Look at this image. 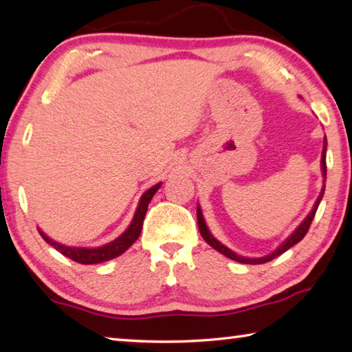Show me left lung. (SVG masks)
I'll return each mask as SVG.
<instances>
[{"label": "left lung", "mask_w": 352, "mask_h": 352, "mask_svg": "<svg viewBox=\"0 0 352 352\" xmlns=\"http://www.w3.org/2000/svg\"><path fill=\"white\" fill-rule=\"evenodd\" d=\"M326 144H327V142H326V136H324V147H323V153H321V172H323L324 182H326ZM323 194H324V186H323V189H321V192H320V195H318L317 201H315L312 211L309 212V216H307L305 220H302V223H301L300 226H298V228L294 231V233H292V234L287 237V241L283 242L281 245H279V247L275 250V252L270 253V254H267V256H264V258H258V259L242 258V256H237L236 253L231 252L230 248H226L225 245H222V243H220L217 239H214L212 234L210 233V230H208L206 223H205L204 216H201L200 208L197 206V222H199L200 234H201V237H204V239H205L208 243H210V245H211L214 250H217L219 253L225 254L226 258H230V259H233V261H237V262H242V264H264V262H269V261H272V259H275L276 256L283 254L284 252H287V250H289L290 247H294L295 243L300 242V241L302 239V237L306 236V233L309 231V226H311L312 220H314V217H315V212H317V210H318L320 201H321V199H323Z\"/></svg>", "instance_id": "8db88e82"}]
</instances>
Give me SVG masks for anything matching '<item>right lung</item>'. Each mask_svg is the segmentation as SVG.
<instances>
[{"mask_svg": "<svg viewBox=\"0 0 352 352\" xmlns=\"http://www.w3.org/2000/svg\"><path fill=\"white\" fill-rule=\"evenodd\" d=\"M160 186H162V183L155 184V186H152L151 189L146 190V192L142 194L138 208H136V212L133 216L132 223L129 225V228L124 231V233L119 236L118 239H115L110 243H107V245L98 247V248L67 247V245H62V243L50 239V237H47L45 233H41V231L38 230L40 236L43 237V239L50 243L51 247H54L57 252H60L63 256H67V258H69V259L79 262V264H99V262L110 261L113 258H116V256L122 254L136 239H138L141 234V230H142V222H144V217L147 212V206H148V204H151L152 197L155 195V192L160 189Z\"/></svg>", "mask_w": 352, "mask_h": 352, "instance_id": "right-lung-1", "label": "right lung"}]
</instances>
